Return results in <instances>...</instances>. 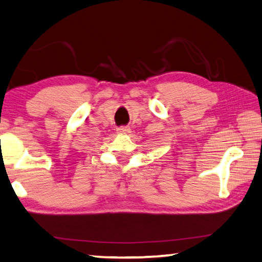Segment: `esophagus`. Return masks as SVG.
<instances>
[{
	"mask_svg": "<svg viewBox=\"0 0 262 262\" xmlns=\"http://www.w3.org/2000/svg\"><path fill=\"white\" fill-rule=\"evenodd\" d=\"M130 132V127L128 126H121L117 127V134H122V135H126Z\"/></svg>",
	"mask_w": 262,
	"mask_h": 262,
	"instance_id": "34e87169",
	"label": "esophagus"
}]
</instances>
